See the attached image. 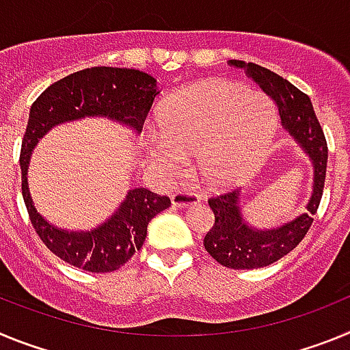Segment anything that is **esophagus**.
Returning <instances> with one entry per match:
<instances>
[{"instance_id": "1", "label": "esophagus", "mask_w": 350, "mask_h": 350, "mask_svg": "<svg viewBox=\"0 0 350 350\" xmlns=\"http://www.w3.org/2000/svg\"><path fill=\"white\" fill-rule=\"evenodd\" d=\"M172 203L173 206H178V208H187L191 205H198L200 196L196 193H191V191H177L172 196Z\"/></svg>"}]
</instances>
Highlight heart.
<instances>
[{
    "instance_id": "1",
    "label": "heart",
    "mask_w": 350,
    "mask_h": 350,
    "mask_svg": "<svg viewBox=\"0 0 350 350\" xmlns=\"http://www.w3.org/2000/svg\"><path fill=\"white\" fill-rule=\"evenodd\" d=\"M277 128L267 96L228 80H205L173 94L156 116L157 137L147 144L148 159L175 177L187 156L200 154L212 184H230L261 159Z\"/></svg>"
}]
</instances>
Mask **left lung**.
Listing matches in <instances>:
<instances>
[{
    "instance_id": "8db88e82",
    "label": "left lung",
    "mask_w": 350,
    "mask_h": 350,
    "mask_svg": "<svg viewBox=\"0 0 350 350\" xmlns=\"http://www.w3.org/2000/svg\"><path fill=\"white\" fill-rule=\"evenodd\" d=\"M230 64L234 68H243L245 75L254 80L275 101L282 126L298 140L314 163V191L307 205V212L275 230L259 231L245 224L240 213L238 189L215 194L208 200L215 221L203 240L206 252L215 261L221 262L222 267L231 270H250L279 261L291 250L296 249V245L308 233L323 198L327 144L319 120L315 117L310 98L305 92L259 64L237 59H231Z\"/></svg>"
}]
</instances>
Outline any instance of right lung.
<instances>
[{"mask_svg": "<svg viewBox=\"0 0 350 350\" xmlns=\"http://www.w3.org/2000/svg\"><path fill=\"white\" fill-rule=\"evenodd\" d=\"M154 77L128 68L94 66L57 80L31 105L21 147L23 198L35 228L47 249L57 258L92 273L116 271L140 250L154 215L172 205L168 196L152 191H129L122 205L107 222L88 231L70 233L49 224L36 212L27 187V165L38 138L55 124L82 117L103 116L140 133L157 94Z\"/></svg>", "mask_w": 350, "mask_h": 350, "instance_id": "add662e5", "label": "right lung"}]
</instances>
